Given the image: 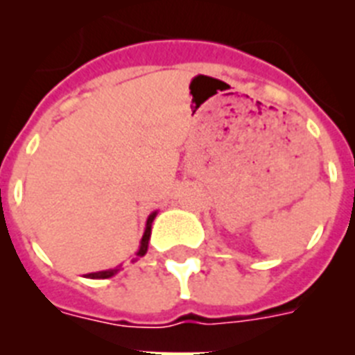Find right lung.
Returning <instances> with one entry per match:
<instances>
[{"instance_id":"1","label":"right lung","mask_w":355,"mask_h":355,"mask_svg":"<svg viewBox=\"0 0 355 355\" xmlns=\"http://www.w3.org/2000/svg\"><path fill=\"white\" fill-rule=\"evenodd\" d=\"M156 213H153V215L147 218V227H146V233H144L142 236V241H140V249L139 252H137V256H140L142 258L144 254L147 252V245H149V236H150V224H153V220H155ZM119 272V266L117 268H112V270H103V272H94V274H89L87 277L90 279H108L112 277V275H115Z\"/></svg>"}]
</instances>
